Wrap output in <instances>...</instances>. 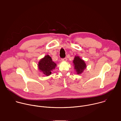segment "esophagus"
Returning <instances> with one entry per match:
<instances>
[{
    "label": "esophagus",
    "instance_id": "34e87169",
    "mask_svg": "<svg viewBox=\"0 0 121 121\" xmlns=\"http://www.w3.org/2000/svg\"><path fill=\"white\" fill-rule=\"evenodd\" d=\"M61 61H63V62H65V61H67V59L66 58H63L61 59Z\"/></svg>",
    "mask_w": 121,
    "mask_h": 121
}]
</instances>
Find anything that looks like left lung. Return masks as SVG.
I'll return each mask as SVG.
<instances>
[{"instance_id":"8db88e82","label":"left lung","mask_w":121,"mask_h":121,"mask_svg":"<svg viewBox=\"0 0 121 121\" xmlns=\"http://www.w3.org/2000/svg\"><path fill=\"white\" fill-rule=\"evenodd\" d=\"M73 62L74 63V69L77 74L79 75L81 74L87 67L84 61L81 59L78 56H75Z\"/></svg>"}]
</instances>
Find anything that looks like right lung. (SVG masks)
Segmentation results:
<instances>
[{"mask_svg":"<svg viewBox=\"0 0 121 121\" xmlns=\"http://www.w3.org/2000/svg\"><path fill=\"white\" fill-rule=\"evenodd\" d=\"M56 65V64L52 61L49 55H46L41 59L38 64L39 70L46 76L51 74V71L55 68Z\"/></svg>","mask_w":121,"mask_h":121,"instance_id":"obj_1","label":"right lung"}]
</instances>
